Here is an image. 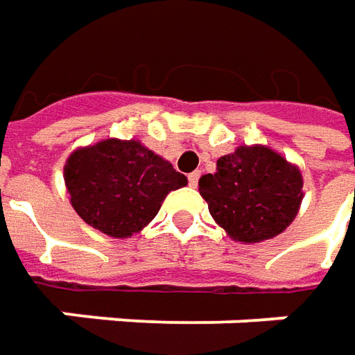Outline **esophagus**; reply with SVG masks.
I'll return each instance as SVG.
<instances>
[{
  "label": "esophagus",
  "instance_id": "obj_1",
  "mask_svg": "<svg viewBox=\"0 0 355 355\" xmlns=\"http://www.w3.org/2000/svg\"><path fill=\"white\" fill-rule=\"evenodd\" d=\"M199 175H201L199 171H191V173L187 175V180H189V185H191V187H196V185H198Z\"/></svg>",
  "mask_w": 355,
  "mask_h": 355
}]
</instances>
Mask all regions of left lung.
<instances>
[{"label":"left lung","instance_id":"8db88e82","mask_svg":"<svg viewBox=\"0 0 355 355\" xmlns=\"http://www.w3.org/2000/svg\"><path fill=\"white\" fill-rule=\"evenodd\" d=\"M302 173L266 146H239L201 175L199 193L215 223L239 243H261L291 225L302 203Z\"/></svg>","mask_w":355,"mask_h":355}]
</instances>
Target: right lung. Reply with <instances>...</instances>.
Here are the masks:
<instances>
[{"label": "right lung", "mask_w": 355, "mask_h": 355, "mask_svg": "<svg viewBox=\"0 0 355 355\" xmlns=\"http://www.w3.org/2000/svg\"><path fill=\"white\" fill-rule=\"evenodd\" d=\"M64 185L85 223L124 239L142 231L166 196L187 185V178L140 140L106 138L69 156Z\"/></svg>", "instance_id": "1"}]
</instances>
